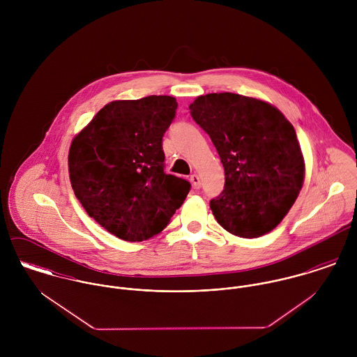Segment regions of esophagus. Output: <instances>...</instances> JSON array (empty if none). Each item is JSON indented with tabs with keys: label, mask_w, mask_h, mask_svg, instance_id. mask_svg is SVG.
Instances as JSON below:
<instances>
[{
	"label": "esophagus",
	"mask_w": 357,
	"mask_h": 357,
	"mask_svg": "<svg viewBox=\"0 0 357 357\" xmlns=\"http://www.w3.org/2000/svg\"><path fill=\"white\" fill-rule=\"evenodd\" d=\"M190 180H191V183H192V187H194L195 190H199V188H201L202 183H201V177H199L198 174H192V176L190 177Z\"/></svg>",
	"instance_id": "1"
}]
</instances>
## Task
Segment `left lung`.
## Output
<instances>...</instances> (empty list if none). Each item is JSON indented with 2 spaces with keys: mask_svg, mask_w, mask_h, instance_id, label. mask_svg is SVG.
<instances>
[{
  "mask_svg": "<svg viewBox=\"0 0 357 357\" xmlns=\"http://www.w3.org/2000/svg\"><path fill=\"white\" fill-rule=\"evenodd\" d=\"M225 172L224 191L210 201L217 222L241 238L276 228L296 202L305 162L293 125L272 104L236 93H208L190 105Z\"/></svg>",
  "mask_w": 357,
  "mask_h": 357,
  "instance_id": "1",
  "label": "left lung"
}]
</instances>
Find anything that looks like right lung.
I'll list each match as a JSON object with an SVG mask.
<instances>
[{
  "label": "right lung",
  "instance_id": "1",
  "mask_svg": "<svg viewBox=\"0 0 357 357\" xmlns=\"http://www.w3.org/2000/svg\"><path fill=\"white\" fill-rule=\"evenodd\" d=\"M176 109L172 96L108 102L71 143L68 173L77 199L122 241L162 232L190 192L187 180L163 172L162 139Z\"/></svg>",
  "mask_w": 357,
  "mask_h": 357
}]
</instances>
